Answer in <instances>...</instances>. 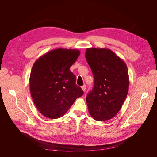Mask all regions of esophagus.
Masks as SVG:
<instances>
[{"label":"esophagus","mask_w":157,"mask_h":157,"mask_svg":"<svg viewBox=\"0 0 157 157\" xmlns=\"http://www.w3.org/2000/svg\"><path fill=\"white\" fill-rule=\"evenodd\" d=\"M82 88V90H83V91L84 92H85V91H86V85H83V86L81 87Z\"/></svg>","instance_id":"esophagus-1"}]
</instances>
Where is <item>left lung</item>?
<instances>
[{
  "label": "left lung",
  "instance_id": "left-lung-1",
  "mask_svg": "<svg viewBox=\"0 0 157 157\" xmlns=\"http://www.w3.org/2000/svg\"><path fill=\"white\" fill-rule=\"evenodd\" d=\"M85 57L94 79V86L86 98L90 115L98 121L111 119L120 111L128 94L126 64L106 48H87Z\"/></svg>",
  "mask_w": 157,
  "mask_h": 157
}]
</instances>
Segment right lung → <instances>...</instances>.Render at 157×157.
I'll return each instance as SVG.
<instances>
[{"mask_svg":"<svg viewBox=\"0 0 157 157\" xmlns=\"http://www.w3.org/2000/svg\"><path fill=\"white\" fill-rule=\"evenodd\" d=\"M80 54L78 50L57 48L42 55L33 64L30 92L36 107L44 117L52 119L63 117L76 99L83 95L69 69Z\"/></svg>","mask_w":157,"mask_h":157,"instance_id":"1","label":"right lung"}]
</instances>
